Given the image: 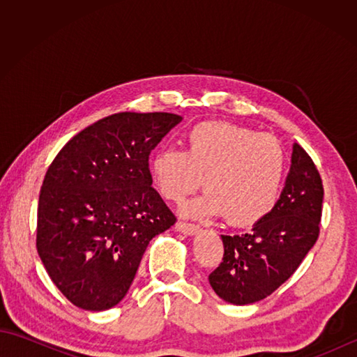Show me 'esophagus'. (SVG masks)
Wrapping results in <instances>:
<instances>
[{"label": "esophagus", "instance_id": "1", "mask_svg": "<svg viewBox=\"0 0 357 357\" xmlns=\"http://www.w3.org/2000/svg\"><path fill=\"white\" fill-rule=\"evenodd\" d=\"M176 230L187 234V236H193V234H198L201 231V229H199L198 225L187 224V222H178L176 224Z\"/></svg>", "mask_w": 357, "mask_h": 357}]
</instances>
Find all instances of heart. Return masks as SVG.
<instances>
[{"label":"heart","instance_id":"heart-1","mask_svg":"<svg viewBox=\"0 0 357 357\" xmlns=\"http://www.w3.org/2000/svg\"><path fill=\"white\" fill-rule=\"evenodd\" d=\"M150 170L158 192L169 201H183L202 184L208 188L181 208L184 216L225 215L230 224L244 227L262 221L276 207L287 155L273 136L225 121H206L185 133V150H159Z\"/></svg>","mask_w":357,"mask_h":357}]
</instances>
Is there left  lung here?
Here are the masks:
<instances>
[{
	"label": "left lung",
	"mask_w": 357,
	"mask_h": 357,
	"mask_svg": "<svg viewBox=\"0 0 357 357\" xmlns=\"http://www.w3.org/2000/svg\"><path fill=\"white\" fill-rule=\"evenodd\" d=\"M324 187L298 142L276 207L244 234H221L224 257L210 273L215 293L233 305L267 298L290 278L319 236Z\"/></svg>",
	"instance_id": "8db88e82"
}]
</instances>
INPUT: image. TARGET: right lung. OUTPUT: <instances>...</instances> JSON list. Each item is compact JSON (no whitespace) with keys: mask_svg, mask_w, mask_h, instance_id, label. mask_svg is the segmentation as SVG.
I'll return each mask as SVG.
<instances>
[{"mask_svg":"<svg viewBox=\"0 0 357 357\" xmlns=\"http://www.w3.org/2000/svg\"><path fill=\"white\" fill-rule=\"evenodd\" d=\"M181 121L174 113H115L53 159L38 202L36 248L73 305L104 312L119 304L149 242L176 222L151 187L149 155Z\"/></svg>","mask_w":357,"mask_h":357,"instance_id":"obj_1","label":"right lung"}]
</instances>
